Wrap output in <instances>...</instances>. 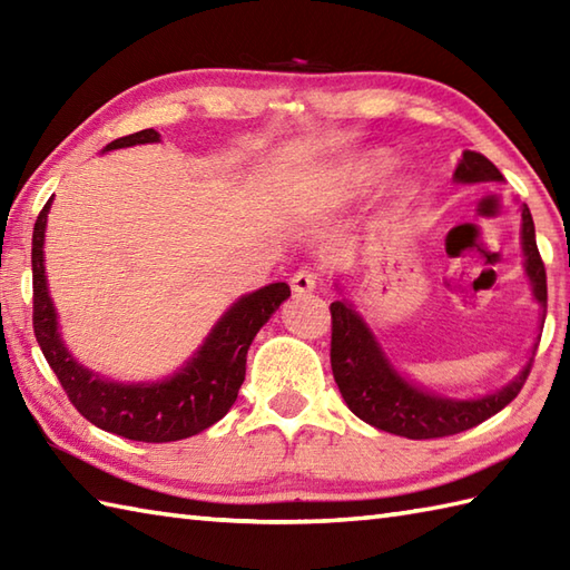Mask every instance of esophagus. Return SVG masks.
I'll return each instance as SVG.
<instances>
[{"label": "esophagus", "instance_id": "34e87169", "mask_svg": "<svg viewBox=\"0 0 570 570\" xmlns=\"http://www.w3.org/2000/svg\"><path fill=\"white\" fill-rule=\"evenodd\" d=\"M318 284V274L311 269V266H301V269L292 276V288L296 294H308L316 288Z\"/></svg>", "mask_w": 570, "mask_h": 570}]
</instances>
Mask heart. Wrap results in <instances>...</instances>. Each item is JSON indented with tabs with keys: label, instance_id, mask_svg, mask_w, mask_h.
Returning <instances> with one entry per match:
<instances>
[{
	"label": "heart",
	"instance_id": "b5f03b06",
	"mask_svg": "<svg viewBox=\"0 0 570 570\" xmlns=\"http://www.w3.org/2000/svg\"><path fill=\"white\" fill-rule=\"evenodd\" d=\"M384 171V161L382 159H372V161H367V164H362L357 171H355V184L357 186H367V184H372L374 178H377L380 174Z\"/></svg>",
	"mask_w": 570,
	"mask_h": 570
}]
</instances>
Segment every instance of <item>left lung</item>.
<instances>
[{"label": "left lung", "mask_w": 570, "mask_h": 570, "mask_svg": "<svg viewBox=\"0 0 570 570\" xmlns=\"http://www.w3.org/2000/svg\"><path fill=\"white\" fill-rule=\"evenodd\" d=\"M453 178L458 184H480V180H502V174L482 154L463 151ZM522 247L527 257L524 269L534 286V298L547 316V269H543L534 220H531L527 203L522 205ZM331 318V367L347 409L370 426L404 435V439H443V435L478 426L522 392L531 370L529 362L519 377L494 394L480 399H448L406 382L382 353L367 323L345 298L333 301Z\"/></svg>", "instance_id": "left-lung-1"}]
</instances>
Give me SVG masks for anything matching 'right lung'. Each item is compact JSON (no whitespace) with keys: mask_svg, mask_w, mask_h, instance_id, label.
<instances>
[{"mask_svg":"<svg viewBox=\"0 0 570 570\" xmlns=\"http://www.w3.org/2000/svg\"><path fill=\"white\" fill-rule=\"evenodd\" d=\"M159 141V131L141 129L129 137H119L105 147L122 149L135 144ZM53 200V198H51ZM51 200L36 217L31 242L33 272V333L41 353L68 394L70 404L102 431L122 435L129 441L168 443L196 435L220 421L235 404L245 382L247 350L272 313L292 296V288L276 282L259 292L242 296L215 323L210 335L188 365L174 377L154 384H122L102 380L100 374L78 365L66 350L58 333L53 301L48 296L43 237Z\"/></svg>","mask_w":570,"mask_h":570,"instance_id":"1","label":"right lung"}]
</instances>
